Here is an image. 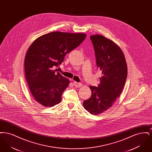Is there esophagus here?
<instances>
[{"mask_svg":"<svg viewBox=\"0 0 152 152\" xmlns=\"http://www.w3.org/2000/svg\"><path fill=\"white\" fill-rule=\"evenodd\" d=\"M73 85H74L75 86L78 87V88L82 87V86H83V84H82L81 83H77V82H76V81H73Z\"/></svg>","mask_w":152,"mask_h":152,"instance_id":"1","label":"esophagus"}]
</instances>
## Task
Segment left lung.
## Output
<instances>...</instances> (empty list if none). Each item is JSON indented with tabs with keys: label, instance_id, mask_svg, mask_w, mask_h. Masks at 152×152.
<instances>
[{
	"label": "left lung",
	"instance_id": "left-lung-1",
	"mask_svg": "<svg viewBox=\"0 0 152 152\" xmlns=\"http://www.w3.org/2000/svg\"><path fill=\"white\" fill-rule=\"evenodd\" d=\"M90 39L102 77L98 87H89L92 94L84 101L83 106L91 114L97 115L110 108L121 94L128 68L123 51L113 41L100 35L91 36Z\"/></svg>",
	"mask_w": 152,
	"mask_h": 152
}]
</instances>
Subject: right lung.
<instances>
[{
    "mask_svg": "<svg viewBox=\"0 0 152 152\" xmlns=\"http://www.w3.org/2000/svg\"><path fill=\"white\" fill-rule=\"evenodd\" d=\"M85 34L52 32L40 36L32 43L24 60L26 79L34 99L51 107L58 104L69 84L58 69L68 53L77 48L86 37Z\"/></svg>",
    "mask_w": 152,
    "mask_h": 152,
    "instance_id": "1",
    "label": "right lung"
}]
</instances>
